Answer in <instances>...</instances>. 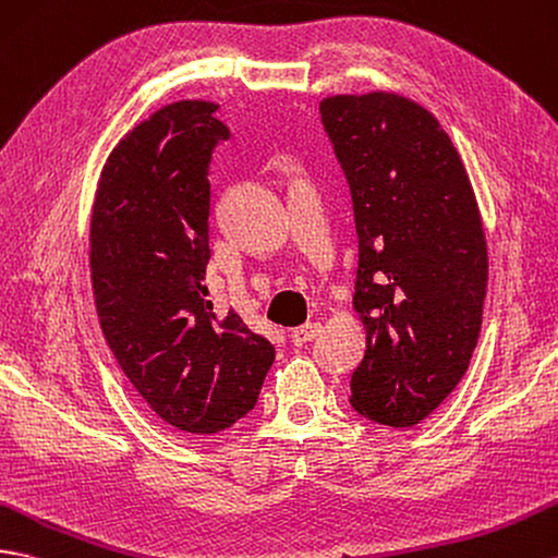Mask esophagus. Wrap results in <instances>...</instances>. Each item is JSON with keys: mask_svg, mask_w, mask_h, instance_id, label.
<instances>
[{"mask_svg": "<svg viewBox=\"0 0 558 558\" xmlns=\"http://www.w3.org/2000/svg\"><path fill=\"white\" fill-rule=\"evenodd\" d=\"M318 332H320V323H306V326H300L290 332V340L294 347H302V344L314 340Z\"/></svg>", "mask_w": 558, "mask_h": 558, "instance_id": "esophagus-1", "label": "esophagus"}]
</instances>
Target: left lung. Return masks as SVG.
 Listing matches in <instances>:
<instances>
[{"label": "left lung", "instance_id": "left-lung-1", "mask_svg": "<svg viewBox=\"0 0 558 558\" xmlns=\"http://www.w3.org/2000/svg\"><path fill=\"white\" fill-rule=\"evenodd\" d=\"M352 192L354 308L366 352L352 407L411 427L454 390L477 344L487 288L481 211L457 147L416 101L390 93L320 101Z\"/></svg>", "mask_w": 558, "mask_h": 558}]
</instances>
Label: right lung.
<instances>
[{"label":"right lung","instance_id":"add662e5","mask_svg":"<svg viewBox=\"0 0 558 558\" xmlns=\"http://www.w3.org/2000/svg\"><path fill=\"white\" fill-rule=\"evenodd\" d=\"M211 101L168 104L109 154L89 226L104 338L125 378L171 427L214 435L254 409L276 352L204 284L209 166L230 137Z\"/></svg>","mask_w":558,"mask_h":558}]
</instances>
